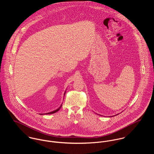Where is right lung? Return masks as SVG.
Masks as SVG:
<instances>
[{"mask_svg": "<svg viewBox=\"0 0 154 154\" xmlns=\"http://www.w3.org/2000/svg\"><path fill=\"white\" fill-rule=\"evenodd\" d=\"M61 107H62V105H61V106H60V107L59 109H57V110H54V111H51V112H47V113H46V114H53V113H55V112H57L60 109Z\"/></svg>", "mask_w": 154, "mask_h": 154, "instance_id": "1", "label": "right lung"}]
</instances>
